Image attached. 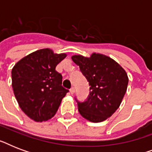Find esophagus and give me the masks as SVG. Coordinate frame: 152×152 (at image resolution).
I'll list each match as a JSON object with an SVG mask.
<instances>
[{
	"label": "esophagus",
	"instance_id": "34e87169",
	"mask_svg": "<svg viewBox=\"0 0 152 152\" xmlns=\"http://www.w3.org/2000/svg\"><path fill=\"white\" fill-rule=\"evenodd\" d=\"M69 91H70V93H71L72 95H73L74 93H75V88H71Z\"/></svg>",
	"mask_w": 152,
	"mask_h": 152
}]
</instances>
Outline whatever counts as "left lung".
I'll return each instance as SVG.
<instances>
[{
	"instance_id": "left-lung-1",
	"label": "left lung",
	"mask_w": 152,
	"mask_h": 152,
	"mask_svg": "<svg viewBox=\"0 0 152 152\" xmlns=\"http://www.w3.org/2000/svg\"><path fill=\"white\" fill-rule=\"evenodd\" d=\"M72 59L90 86L85 101L75 97L79 112L92 122L106 120L121 103L129 83L127 73L115 61L100 53H93L90 57L74 55Z\"/></svg>"
}]
</instances>
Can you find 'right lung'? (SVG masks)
Listing matches in <instances>:
<instances>
[{"label":"right lung","mask_w":152,"mask_h":152,"mask_svg":"<svg viewBox=\"0 0 152 152\" xmlns=\"http://www.w3.org/2000/svg\"><path fill=\"white\" fill-rule=\"evenodd\" d=\"M66 57L42 49L18 61L12 70L15 97L23 112L35 121L50 119L69 90L62 87L61 74L56 66Z\"/></svg>","instance_id":"1"}]
</instances>
